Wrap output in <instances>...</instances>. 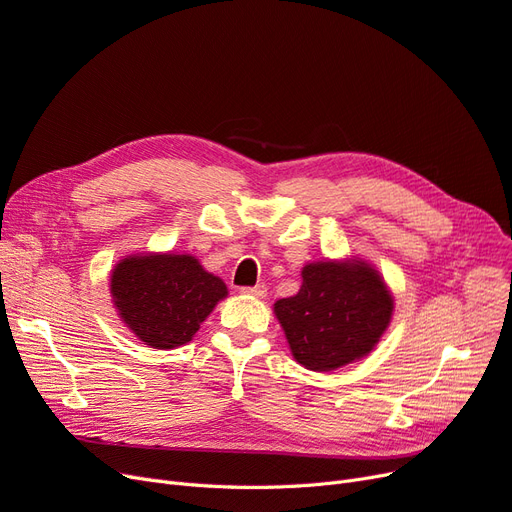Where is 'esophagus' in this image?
<instances>
[{
  "mask_svg": "<svg viewBox=\"0 0 512 512\" xmlns=\"http://www.w3.org/2000/svg\"><path fill=\"white\" fill-rule=\"evenodd\" d=\"M244 295H253V297H257V299H263L268 295V287L266 285H257V287H242L240 289Z\"/></svg>",
  "mask_w": 512,
  "mask_h": 512,
  "instance_id": "obj_1",
  "label": "esophagus"
}]
</instances>
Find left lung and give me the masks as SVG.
Listing matches in <instances>:
<instances>
[{
  "instance_id": "1",
  "label": "left lung",
  "mask_w": 512,
  "mask_h": 512,
  "mask_svg": "<svg viewBox=\"0 0 512 512\" xmlns=\"http://www.w3.org/2000/svg\"><path fill=\"white\" fill-rule=\"evenodd\" d=\"M394 314L384 276L361 257L312 261L301 287L278 299L274 316L295 361L316 373L335 371L369 356Z\"/></svg>"
}]
</instances>
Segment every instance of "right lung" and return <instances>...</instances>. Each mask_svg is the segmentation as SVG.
Masks as SVG:
<instances>
[{"label":"right lung","mask_w":512,"mask_h":512,"mask_svg":"<svg viewBox=\"0 0 512 512\" xmlns=\"http://www.w3.org/2000/svg\"><path fill=\"white\" fill-rule=\"evenodd\" d=\"M113 308L139 342L175 350L192 342L200 325L227 297L225 282L189 253H135L109 276Z\"/></svg>","instance_id":"add662e5"}]
</instances>
